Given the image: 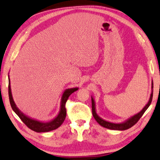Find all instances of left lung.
Masks as SVG:
<instances>
[{
    "instance_id": "obj_1",
    "label": "left lung",
    "mask_w": 160,
    "mask_h": 160,
    "mask_svg": "<svg viewBox=\"0 0 160 160\" xmlns=\"http://www.w3.org/2000/svg\"><path fill=\"white\" fill-rule=\"evenodd\" d=\"M152 93L150 95V98L148 100L147 104L144 106V108L142 109V110L140 111L139 113H136L132 117L129 118L122 123H113V122H108L106 120L102 119L101 117H100L97 114V112H96V108H95V102L94 98L92 96V115L95 119L97 121V122L100 125H101L103 128H106L107 129H110V130H128V129L132 128L133 125H135V124L137 123L138 121L141 119V117L143 116L144 112L147 110V108L149 107L151 105V102L152 101V98H153V81L152 83Z\"/></svg>"
}]
</instances>
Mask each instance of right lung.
Masks as SVG:
<instances>
[{"instance_id":"1","label":"right lung","mask_w":160,"mask_h":160,"mask_svg":"<svg viewBox=\"0 0 160 160\" xmlns=\"http://www.w3.org/2000/svg\"><path fill=\"white\" fill-rule=\"evenodd\" d=\"M78 89V87H73V88L66 89L63 92L62 98H61L60 101V109L59 111V113L55 118L48 122H40L38 120L32 119L28 116H26L25 113L22 112L19 109L17 108L16 104L13 99L12 89H11L10 84V78L8 76V97H9V101L11 106L13 109V111L16 113V114L20 118V119L25 123L28 128H29L30 130L35 131L37 132H49V131L54 130L55 129L58 128L61 124L63 123L64 120L66 117V108H65V103L68 100V98L72 93L74 92L77 91Z\"/></svg>"}]
</instances>
